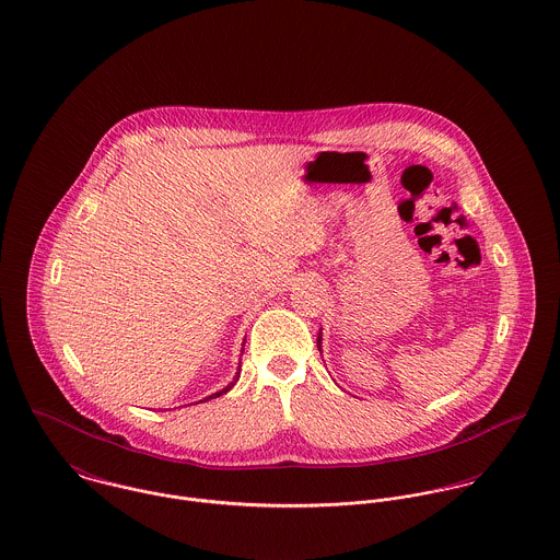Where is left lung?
<instances>
[{
    "label": "left lung",
    "instance_id": "left-lung-1",
    "mask_svg": "<svg viewBox=\"0 0 560 560\" xmlns=\"http://www.w3.org/2000/svg\"><path fill=\"white\" fill-rule=\"evenodd\" d=\"M317 350H319V352H322V330H319V332H317Z\"/></svg>",
    "mask_w": 560,
    "mask_h": 560
}]
</instances>
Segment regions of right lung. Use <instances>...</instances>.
<instances>
[{"label": "right lung", "mask_w": 560, "mask_h": 560, "mask_svg": "<svg viewBox=\"0 0 560 560\" xmlns=\"http://www.w3.org/2000/svg\"><path fill=\"white\" fill-rule=\"evenodd\" d=\"M243 346H245V343H243ZM238 377H241V363H238V372H236V375H234V380H232V382H230V384H228V386H225V388H221V390H217V393H212V395H210V397H206V399H203V401H208V399H214V397H221V395H225V393H228V390H230V388H232V386H234V384H236V382H238Z\"/></svg>", "instance_id": "1"}]
</instances>
